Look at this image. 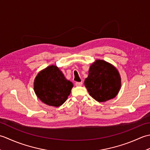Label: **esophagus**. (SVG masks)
Masks as SVG:
<instances>
[{"label": "esophagus", "mask_w": 150, "mask_h": 150, "mask_svg": "<svg viewBox=\"0 0 150 150\" xmlns=\"http://www.w3.org/2000/svg\"><path fill=\"white\" fill-rule=\"evenodd\" d=\"M75 85L77 86H81L82 85V82H76Z\"/></svg>", "instance_id": "34e87169"}]
</instances>
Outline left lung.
Listing matches in <instances>:
<instances>
[{
	"label": "left lung",
	"instance_id": "8db88e82",
	"mask_svg": "<svg viewBox=\"0 0 150 150\" xmlns=\"http://www.w3.org/2000/svg\"><path fill=\"white\" fill-rule=\"evenodd\" d=\"M84 86L95 100L104 103L117 96L121 87V77L113 64L97 59L90 65Z\"/></svg>",
	"mask_w": 150,
	"mask_h": 150
}]
</instances>
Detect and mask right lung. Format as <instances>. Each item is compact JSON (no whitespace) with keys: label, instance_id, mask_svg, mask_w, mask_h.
Wrapping results in <instances>:
<instances>
[{"label":"right lung","instance_id":"right-lung-1","mask_svg":"<svg viewBox=\"0 0 150 150\" xmlns=\"http://www.w3.org/2000/svg\"><path fill=\"white\" fill-rule=\"evenodd\" d=\"M73 84L55 65L41 70L34 80L33 89L37 97L48 106L59 107L68 99Z\"/></svg>","mask_w":150,"mask_h":150}]
</instances>
